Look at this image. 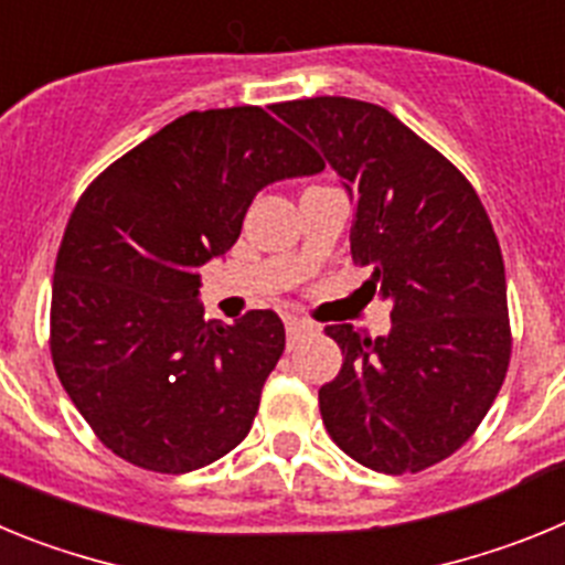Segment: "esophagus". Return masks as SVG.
<instances>
[{
  "label": "esophagus",
  "mask_w": 565,
  "mask_h": 565,
  "mask_svg": "<svg viewBox=\"0 0 565 565\" xmlns=\"http://www.w3.org/2000/svg\"><path fill=\"white\" fill-rule=\"evenodd\" d=\"M308 331H313V326L311 322H306V319H288L286 322L288 339H299L302 333H308Z\"/></svg>",
  "instance_id": "obj_1"
}]
</instances>
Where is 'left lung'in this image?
I'll return each instance as SVG.
<instances>
[{
  "instance_id": "left-lung-1",
  "label": "left lung",
  "mask_w": 565,
  "mask_h": 565,
  "mask_svg": "<svg viewBox=\"0 0 565 565\" xmlns=\"http://www.w3.org/2000/svg\"><path fill=\"white\" fill-rule=\"evenodd\" d=\"M326 152L351 194V254L393 302L387 337L326 328L342 371L319 387L328 436L387 476L422 472L461 447L507 379V274L472 183L379 104L342 96L274 104Z\"/></svg>"
}]
</instances>
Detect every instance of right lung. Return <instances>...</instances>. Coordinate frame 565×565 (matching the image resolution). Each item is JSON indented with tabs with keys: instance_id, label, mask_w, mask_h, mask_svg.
<instances>
[{
	"instance_id": "add662e5",
	"label": "right lung",
	"mask_w": 565,
	"mask_h": 565,
	"mask_svg": "<svg viewBox=\"0 0 565 565\" xmlns=\"http://www.w3.org/2000/svg\"><path fill=\"white\" fill-rule=\"evenodd\" d=\"M322 167L263 107H226L174 118L89 183L56 257L50 353L115 456L181 476L248 436L286 328L274 311L206 322L201 266L259 189Z\"/></svg>"
}]
</instances>
